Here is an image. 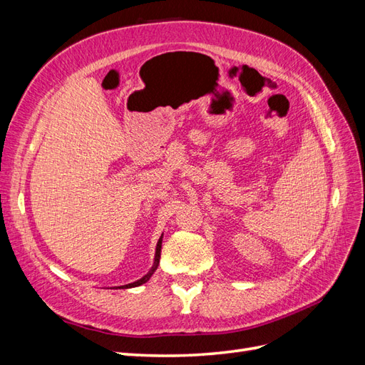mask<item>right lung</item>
I'll return each mask as SVG.
<instances>
[{
    "instance_id": "add662e5",
    "label": "right lung",
    "mask_w": 365,
    "mask_h": 365,
    "mask_svg": "<svg viewBox=\"0 0 365 365\" xmlns=\"http://www.w3.org/2000/svg\"><path fill=\"white\" fill-rule=\"evenodd\" d=\"M161 242H163V236L160 237V240H158V244H157V251H155V262H153V267L150 268V271L145 275V277L143 279H140V280H137V282H134V283H129V284H125V286H120L121 289H128V288H135V286H140V284H143V283H146L150 277H152V274L155 272V269L158 268V264H160V256H161Z\"/></svg>"
}]
</instances>
